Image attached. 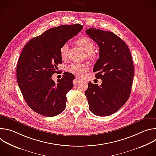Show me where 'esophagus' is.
Instances as JSON below:
<instances>
[{
	"label": "esophagus",
	"instance_id": "esophagus-1",
	"mask_svg": "<svg viewBox=\"0 0 156 156\" xmlns=\"http://www.w3.org/2000/svg\"><path fill=\"white\" fill-rule=\"evenodd\" d=\"M81 81H82V80H81V79H80L79 78H78V77H75V84H77L78 83H80Z\"/></svg>",
	"mask_w": 156,
	"mask_h": 156
}]
</instances>
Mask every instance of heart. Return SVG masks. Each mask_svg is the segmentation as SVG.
Wrapping results in <instances>:
<instances>
[{
    "mask_svg": "<svg viewBox=\"0 0 156 156\" xmlns=\"http://www.w3.org/2000/svg\"><path fill=\"white\" fill-rule=\"evenodd\" d=\"M76 45L83 51L86 52V57L92 60H95L98 57L97 52L93 49L94 47V42L87 36H83L78 39L76 41ZM69 46L66 44L63 45L60 49V55L62 60H65L67 57ZM88 69L87 63H73L69 65L66 68L68 72L75 75L78 76H81Z\"/></svg>",
    "mask_w": 156,
    "mask_h": 156,
    "instance_id": "1",
    "label": "heart"
}]
</instances>
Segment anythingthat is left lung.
Here are the masks:
<instances>
[{"label": "left lung", "instance_id": "1", "mask_svg": "<svg viewBox=\"0 0 156 156\" xmlns=\"http://www.w3.org/2000/svg\"><path fill=\"white\" fill-rule=\"evenodd\" d=\"M86 33L99 47V58L93 72H97L96 78L102 80L101 86L88 83L85 95L89 109L97 116L110 115L130 96L134 76L131 53L125 42L112 32L90 28Z\"/></svg>", "mask_w": 156, "mask_h": 156}]
</instances>
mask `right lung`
I'll return each mask as SVG.
<instances>
[{"mask_svg": "<svg viewBox=\"0 0 156 156\" xmlns=\"http://www.w3.org/2000/svg\"><path fill=\"white\" fill-rule=\"evenodd\" d=\"M83 28L76 24L51 28L32 38L22 50L16 66L17 83L26 102L36 113L51 117L64 110L75 76L65 72L57 83L51 77L62 63L60 48Z\"/></svg>", "mask_w": 156, "mask_h": 156, "instance_id": "add662e5", "label": "right lung"}]
</instances>
